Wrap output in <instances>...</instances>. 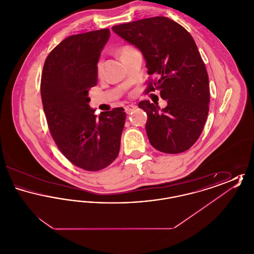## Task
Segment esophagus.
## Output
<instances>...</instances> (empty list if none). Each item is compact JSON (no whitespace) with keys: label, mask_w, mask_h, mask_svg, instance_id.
I'll list each match as a JSON object with an SVG mask.
<instances>
[{"label":"esophagus","mask_w":254,"mask_h":254,"mask_svg":"<svg viewBox=\"0 0 254 254\" xmlns=\"http://www.w3.org/2000/svg\"><path fill=\"white\" fill-rule=\"evenodd\" d=\"M137 108V106L136 105H127V106H126V108H125V110H126V112L127 113V114H129V113H131L134 109Z\"/></svg>","instance_id":"34e87169"}]
</instances>
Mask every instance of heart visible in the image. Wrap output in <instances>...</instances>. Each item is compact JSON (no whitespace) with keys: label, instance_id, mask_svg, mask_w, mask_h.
<instances>
[{"label":"heart","instance_id":"b5f03b06","mask_svg":"<svg viewBox=\"0 0 254 254\" xmlns=\"http://www.w3.org/2000/svg\"><path fill=\"white\" fill-rule=\"evenodd\" d=\"M130 49H132V48H130V47H125V48L121 49V50H120V55H121V57L125 53H127V51H129ZM101 70H102V63L99 62V63L97 64V71L100 73L101 72Z\"/></svg>","mask_w":254,"mask_h":254}]
</instances>
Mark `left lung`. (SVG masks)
<instances>
[{
    "instance_id": "obj_1",
    "label": "left lung",
    "mask_w": 254,
    "mask_h": 254,
    "mask_svg": "<svg viewBox=\"0 0 254 254\" xmlns=\"http://www.w3.org/2000/svg\"><path fill=\"white\" fill-rule=\"evenodd\" d=\"M112 30L139 49L147 74L154 76L146 92L160 90L168 106L139 103L147 114L145 130L151 145L165 153L188 150L201 135L208 114L209 83L193 38L167 17L114 25Z\"/></svg>"
}]
</instances>
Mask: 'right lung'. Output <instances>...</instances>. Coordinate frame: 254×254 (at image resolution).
<instances>
[{
	"instance_id": "1",
	"label": "right lung",
	"mask_w": 254,
	"mask_h": 254,
	"mask_svg": "<svg viewBox=\"0 0 254 254\" xmlns=\"http://www.w3.org/2000/svg\"><path fill=\"white\" fill-rule=\"evenodd\" d=\"M109 28L65 38L47 57L41 95L49 131L61 152L78 168L97 171L119 154L126 121L123 108L90 109L88 90L97 84V64Z\"/></svg>"
}]
</instances>
